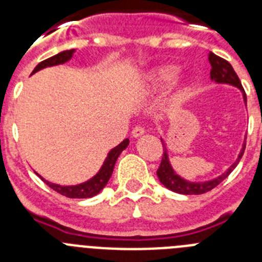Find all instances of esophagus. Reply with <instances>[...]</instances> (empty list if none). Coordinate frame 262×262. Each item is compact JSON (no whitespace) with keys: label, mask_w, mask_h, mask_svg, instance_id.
<instances>
[{"label":"esophagus","mask_w":262,"mask_h":262,"mask_svg":"<svg viewBox=\"0 0 262 262\" xmlns=\"http://www.w3.org/2000/svg\"><path fill=\"white\" fill-rule=\"evenodd\" d=\"M144 133H145V131H144V128H143L142 126H136L135 128L133 129V133H131V134H133V138L138 139V138H140L142 135H144Z\"/></svg>","instance_id":"1"}]
</instances>
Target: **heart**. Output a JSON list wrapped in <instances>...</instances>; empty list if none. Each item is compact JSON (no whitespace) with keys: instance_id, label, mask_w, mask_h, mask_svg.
Returning <instances> with one entry per match:
<instances>
[{"instance_id":"b5f03b06","label":"heart","mask_w":262,"mask_h":262,"mask_svg":"<svg viewBox=\"0 0 262 262\" xmlns=\"http://www.w3.org/2000/svg\"><path fill=\"white\" fill-rule=\"evenodd\" d=\"M181 68L177 66H160L156 68H152L151 71L147 72L144 76L143 84L140 86L144 94H154L165 89L166 86L172 84L173 81L177 78ZM194 86V81L191 77H182L181 80H177L173 88L172 99L177 103L185 102L189 96L191 94V90Z\"/></svg>"}]
</instances>
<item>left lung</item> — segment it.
<instances>
[{
  "label": "left lung",
  "mask_w": 262,
  "mask_h": 262,
  "mask_svg": "<svg viewBox=\"0 0 262 262\" xmlns=\"http://www.w3.org/2000/svg\"><path fill=\"white\" fill-rule=\"evenodd\" d=\"M209 61L210 66H211V71H210V77L211 81H214L215 84H226L231 85V86H235L242 92L243 94V101L247 105V96H245V92L242 86V82H240L239 77L236 75V72L233 71L232 66L227 60L222 59V57L216 56L215 53L209 52ZM245 139L244 143H243V147L240 149V154L236 159L235 163L227 169L226 172L222 173L221 176L217 177L211 178V180H207V181H189L186 178L181 177L180 174L176 173V170L173 169L172 164L169 161V154L168 148H166V143L163 138H161V143H163L164 147V154L163 159H161V164H160L159 169H157V177H159L160 182L169 189V190L174 191L178 194H185V195H196V194H203L210 191L211 189H214L215 186L221 184L224 178H227L230 176V173L232 172L233 169L236 168V165L239 164L240 159L243 157L245 149Z\"/></svg>",
  "instance_id": "1"
}]
</instances>
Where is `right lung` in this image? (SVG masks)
<instances>
[{
	"label": "right lung",
	"mask_w": 262,
	"mask_h": 262,
	"mask_svg": "<svg viewBox=\"0 0 262 262\" xmlns=\"http://www.w3.org/2000/svg\"><path fill=\"white\" fill-rule=\"evenodd\" d=\"M76 52V50H67V51H62V52L57 53L55 56L50 57V59L45 60V61L39 62L38 66L35 67V69L32 71L31 75L36 73V72L41 71V69L47 68V67H55V66H60V64H64V62L69 61V60L73 57V53ZM129 144V140L128 139H124L123 142L119 143L117 147H114L111 151H108L107 156H106L105 161H103L102 166L99 169L98 172L93 176V177L88 180L85 182H81L78 185H57V184H53V182L47 181L45 178L41 177L40 174L36 173V176L43 180L51 189H53L55 191L60 193L61 195H66L68 198H92V196L97 195L99 191L102 190L103 187L107 185L108 180H110L111 174H113V170H114V165L117 163L118 157L122 152L128 147Z\"/></svg>",
	"instance_id": "1"
}]
</instances>
